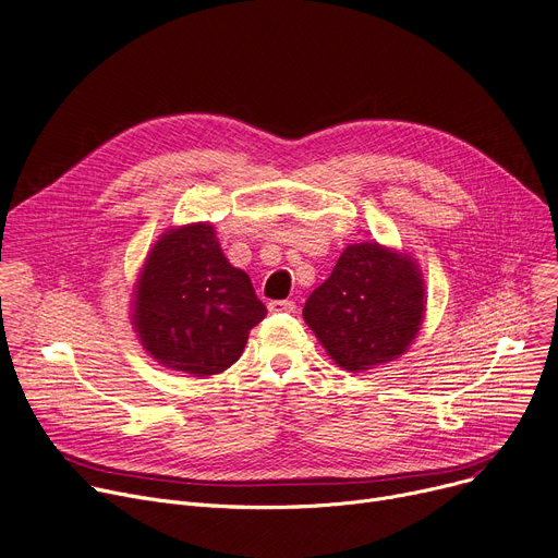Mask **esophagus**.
<instances>
[{
  "label": "esophagus",
  "instance_id": "esophagus-1",
  "mask_svg": "<svg viewBox=\"0 0 558 558\" xmlns=\"http://www.w3.org/2000/svg\"><path fill=\"white\" fill-rule=\"evenodd\" d=\"M268 308L272 311V313H295V302H290V300H275V302H270L268 304Z\"/></svg>",
  "mask_w": 558,
  "mask_h": 558
}]
</instances>
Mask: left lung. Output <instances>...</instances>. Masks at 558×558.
Listing matches in <instances>:
<instances>
[{
	"label": "left lung",
	"instance_id": "1",
	"mask_svg": "<svg viewBox=\"0 0 558 558\" xmlns=\"http://www.w3.org/2000/svg\"><path fill=\"white\" fill-rule=\"evenodd\" d=\"M422 315L424 283L415 260L379 243L344 250L304 304L306 325L350 373L402 356Z\"/></svg>",
	"mask_w": 558,
	"mask_h": 558
}]
</instances>
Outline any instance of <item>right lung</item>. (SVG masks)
Masks as SVG:
<instances>
[{
	"instance_id": "add662e5",
	"label": "right lung",
	"mask_w": 558,
	"mask_h": 558,
	"mask_svg": "<svg viewBox=\"0 0 558 558\" xmlns=\"http://www.w3.org/2000/svg\"><path fill=\"white\" fill-rule=\"evenodd\" d=\"M265 313L250 277L222 254L216 229L195 222L170 229L149 252L134 325L158 363L208 377L241 359L250 329Z\"/></svg>"
}]
</instances>
